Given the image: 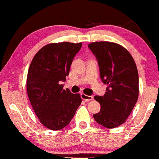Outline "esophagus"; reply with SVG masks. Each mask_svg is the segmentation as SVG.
I'll return each mask as SVG.
<instances>
[{
  "label": "esophagus",
  "mask_w": 159,
  "mask_h": 159,
  "mask_svg": "<svg viewBox=\"0 0 159 159\" xmlns=\"http://www.w3.org/2000/svg\"><path fill=\"white\" fill-rule=\"evenodd\" d=\"M81 96L82 99L85 100V101H87V102L91 101V100L93 99V96H87V95H86L84 93H81Z\"/></svg>",
  "instance_id": "esophagus-1"
}]
</instances>
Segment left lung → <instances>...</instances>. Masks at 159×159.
Masks as SVG:
<instances>
[{
	"label": "left lung",
	"mask_w": 159,
	"mask_h": 159,
	"mask_svg": "<svg viewBox=\"0 0 159 159\" xmlns=\"http://www.w3.org/2000/svg\"><path fill=\"white\" fill-rule=\"evenodd\" d=\"M88 47L98 60L100 77L107 86L103 96L94 97L101 108L93 118L102 126L114 129L125 123L138 101V69L130 53L117 43L94 42Z\"/></svg>",
	"instance_id": "left-lung-1"
}]
</instances>
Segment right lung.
<instances>
[{"label": "right lung", "mask_w": 159, "mask_h": 159, "mask_svg": "<svg viewBox=\"0 0 159 159\" xmlns=\"http://www.w3.org/2000/svg\"><path fill=\"white\" fill-rule=\"evenodd\" d=\"M82 43H49L33 58L27 76V93L39 122L51 130H60L73 118L82 99L79 93L64 90L74 57Z\"/></svg>", "instance_id": "1"}]
</instances>
